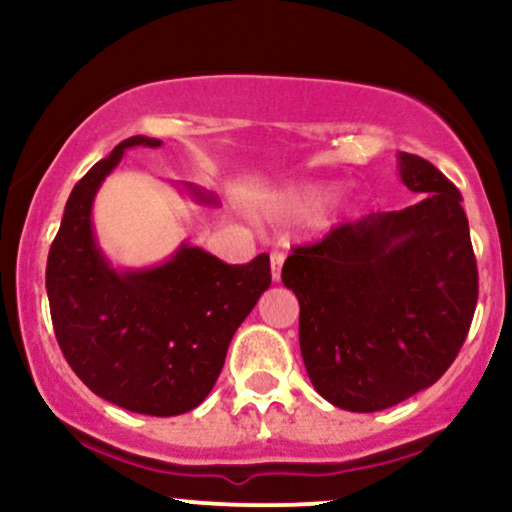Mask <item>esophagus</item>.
Listing matches in <instances>:
<instances>
[{
  "mask_svg": "<svg viewBox=\"0 0 512 512\" xmlns=\"http://www.w3.org/2000/svg\"><path fill=\"white\" fill-rule=\"evenodd\" d=\"M269 262H272V279L279 281L281 279V267H284V252L274 250L272 257H269Z\"/></svg>",
  "mask_w": 512,
  "mask_h": 512,
  "instance_id": "obj_1",
  "label": "esophagus"
}]
</instances>
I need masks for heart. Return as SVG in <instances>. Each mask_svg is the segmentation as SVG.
Masks as SVG:
<instances>
[{
    "instance_id": "1",
    "label": "heart",
    "mask_w": 512,
    "mask_h": 512,
    "mask_svg": "<svg viewBox=\"0 0 512 512\" xmlns=\"http://www.w3.org/2000/svg\"><path fill=\"white\" fill-rule=\"evenodd\" d=\"M337 192V185L332 182H298V185L286 187L284 192L272 197L264 207V216L272 221L284 219H303L313 211L325 207Z\"/></svg>"
}]
</instances>
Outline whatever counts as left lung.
Here are the masks:
<instances>
[{"label":"left lung","mask_w":512,"mask_h":512,"mask_svg":"<svg viewBox=\"0 0 512 512\" xmlns=\"http://www.w3.org/2000/svg\"><path fill=\"white\" fill-rule=\"evenodd\" d=\"M424 199L373 211L296 248L281 269L301 303L310 383L346 411H380L431 387L462 349L479 279L457 187L433 163L397 154Z\"/></svg>","instance_id":"8db88e82"}]
</instances>
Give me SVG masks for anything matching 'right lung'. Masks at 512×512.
I'll list each match as a JSON object with an SVG mask.
<instances>
[{
	"label": "right lung",
	"mask_w": 512,
	"mask_h": 512,
	"mask_svg": "<svg viewBox=\"0 0 512 512\" xmlns=\"http://www.w3.org/2000/svg\"><path fill=\"white\" fill-rule=\"evenodd\" d=\"M163 142L129 137L74 185L48 255L45 289L57 342L84 385L105 402L149 416L199 407L219 378L233 334L272 284L269 255L226 264L190 243L154 267H115L93 228V199L127 149ZM204 207L216 197L182 182Z\"/></svg>",
	"instance_id": "right-lung-1"
}]
</instances>
